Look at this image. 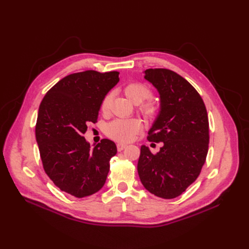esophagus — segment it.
Listing matches in <instances>:
<instances>
[{"instance_id": "34e87169", "label": "esophagus", "mask_w": 249, "mask_h": 249, "mask_svg": "<svg viewBox=\"0 0 249 249\" xmlns=\"http://www.w3.org/2000/svg\"><path fill=\"white\" fill-rule=\"evenodd\" d=\"M126 147H127V144H125V143H118V144H117V149H118V151H122V150H124Z\"/></svg>"}]
</instances>
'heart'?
Segmentation results:
<instances>
[{"mask_svg":"<svg viewBox=\"0 0 249 249\" xmlns=\"http://www.w3.org/2000/svg\"><path fill=\"white\" fill-rule=\"evenodd\" d=\"M123 90L126 97L134 103H140L151 95L150 88L141 82L129 83L124 87ZM110 101L111 94H107L103 98L101 103V110L103 112L108 110ZM139 110L146 118H153L159 112V106L154 100L148 99L140 105ZM140 129L141 122L138 119H134V118L132 119H116L107 125L106 133L110 138L116 141L128 142L135 138Z\"/></svg>","mask_w":249,"mask_h":249,"instance_id":"heart-1","label":"heart"}]
</instances>
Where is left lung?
<instances>
[{
	"label": "left lung",
	"instance_id": "obj_1",
	"mask_svg": "<svg viewBox=\"0 0 249 249\" xmlns=\"http://www.w3.org/2000/svg\"><path fill=\"white\" fill-rule=\"evenodd\" d=\"M144 77L160 95V111L147 140L163 142L153 154L142 145L140 180L151 194L174 199L198 178L209 148V119L204 101L184 77L166 69H148Z\"/></svg>",
	"mask_w": 249,
	"mask_h": 249
}]
</instances>
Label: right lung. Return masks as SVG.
Instances as JSON below:
<instances>
[{"label":"right lung","mask_w":249,"mask_h":249,"mask_svg":"<svg viewBox=\"0 0 249 249\" xmlns=\"http://www.w3.org/2000/svg\"><path fill=\"white\" fill-rule=\"evenodd\" d=\"M119 82V72L86 71L67 75L39 106L36 141L46 175L61 191L84 198L100 191L117 146L102 139L90 149L83 134L96 123L103 98Z\"/></svg>","instance_id":"1"}]
</instances>
